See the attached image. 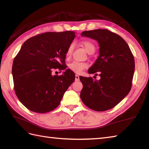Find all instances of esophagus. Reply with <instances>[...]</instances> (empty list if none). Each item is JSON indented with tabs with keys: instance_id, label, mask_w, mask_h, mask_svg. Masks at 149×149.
<instances>
[{
	"instance_id": "obj_1",
	"label": "esophagus",
	"mask_w": 149,
	"mask_h": 149,
	"mask_svg": "<svg viewBox=\"0 0 149 149\" xmlns=\"http://www.w3.org/2000/svg\"><path fill=\"white\" fill-rule=\"evenodd\" d=\"M75 81H79V76L78 75H75Z\"/></svg>"
}]
</instances>
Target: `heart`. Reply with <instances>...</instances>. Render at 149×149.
<instances>
[{
    "label": "heart",
    "instance_id": "b5f03b06",
    "mask_svg": "<svg viewBox=\"0 0 149 149\" xmlns=\"http://www.w3.org/2000/svg\"><path fill=\"white\" fill-rule=\"evenodd\" d=\"M82 44H83V45L84 46V47L85 48V49H86V52L88 53H90L91 50H95L94 45L92 43L89 42V41H84V42H82ZM73 47H74L73 44H71V45L68 47L67 52H66V57H68V58L71 56ZM68 66H69V68L74 72L81 73L84 69L88 67V65L86 63H84V62L74 61L71 62L70 63H69Z\"/></svg>",
    "mask_w": 149,
    "mask_h": 149
}]
</instances>
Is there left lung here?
<instances>
[{
  "label": "left lung",
  "mask_w": 149,
  "mask_h": 149,
  "mask_svg": "<svg viewBox=\"0 0 149 149\" xmlns=\"http://www.w3.org/2000/svg\"><path fill=\"white\" fill-rule=\"evenodd\" d=\"M81 36L97 40L99 56L88 69L99 72V80L80 76L83 89L80 97L89 108L104 111L113 108L129 93L134 72V59L127 43L121 36L107 29L86 31ZM95 75H97L95 74Z\"/></svg>",
  "instance_id": "8db88e82"
}]
</instances>
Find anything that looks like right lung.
Returning a JSON list of instances; mask_svg holds the SVG:
<instances>
[{
    "label": "right lung",
    "instance_id": "right-lung-1",
    "mask_svg": "<svg viewBox=\"0 0 149 149\" xmlns=\"http://www.w3.org/2000/svg\"><path fill=\"white\" fill-rule=\"evenodd\" d=\"M75 37L73 31L47 32L30 38L14 59L12 74L16 95L32 111L45 113L59 106L65 92L75 81V74L66 69V54ZM65 69L59 77L54 69Z\"/></svg>",
    "mask_w": 149,
    "mask_h": 149
}]
</instances>
